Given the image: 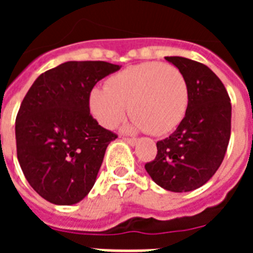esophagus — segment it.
<instances>
[{
	"instance_id": "esophagus-1",
	"label": "esophagus",
	"mask_w": 253,
	"mask_h": 253,
	"mask_svg": "<svg viewBox=\"0 0 253 253\" xmlns=\"http://www.w3.org/2000/svg\"><path fill=\"white\" fill-rule=\"evenodd\" d=\"M123 140H125L126 143H129L130 146H135L138 142L137 138H129V137H123Z\"/></svg>"
}]
</instances>
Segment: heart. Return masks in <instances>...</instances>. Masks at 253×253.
<instances>
[{
	"label": "heart",
	"instance_id": "obj_1",
	"mask_svg": "<svg viewBox=\"0 0 253 253\" xmlns=\"http://www.w3.org/2000/svg\"><path fill=\"white\" fill-rule=\"evenodd\" d=\"M190 87L180 69L162 62H144L111 76L106 87H95L88 105L105 128H115L129 113L134 125L152 135H165L184 119Z\"/></svg>",
	"mask_w": 253,
	"mask_h": 253
}]
</instances>
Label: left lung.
<instances>
[{"mask_svg": "<svg viewBox=\"0 0 253 253\" xmlns=\"http://www.w3.org/2000/svg\"><path fill=\"white\" fill-rule=\"evenodd\" d=\"M165 58L186 77L190 101L177 129L158 140L157 156L144 167L161 187L186 193L203 186L222 165L231 138L232 105L209 67L184 57Z\"/></svg>", "mask_w": 253, "mask_h": 253, "instance_id": "1", "label": "left lung"}]
</instances>
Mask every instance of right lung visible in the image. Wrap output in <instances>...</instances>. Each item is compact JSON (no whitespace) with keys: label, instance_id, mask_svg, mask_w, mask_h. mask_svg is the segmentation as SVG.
I'll use <instances>...</instances> for the list:
<instances>
[{"label":"right lung","instance_id":"add662e5","mask_svg":"<svg viewBox=\"0 0 253 253\" xmlns=\"http://www.w3.org/2000/svg\"><path fill=\"white\" fill-rule=\"evenodd\" d=\"M119 69L102 60L66 62L42 73L22 100L15 125L17 160L30 186L49 203L76 204L92 189L118 135L93 119L88 95Z\"/></svg>","mask_w":253,"mask_h":253}]
</instances>
